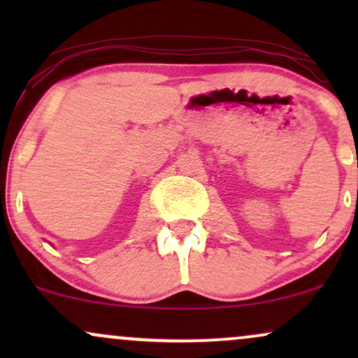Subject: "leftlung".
Here are the masks:
<instances>
[{
	"label": "left lung",
	"mask_w": 358,
	"mask_h": 358,
	"mask_svg": "<svg viewBox=\"0 0 358 358\" xmlns=\"http://www.w3.org/2000/svg\"><path fill=\"white\" fill-rule=\"evenodd\" d=\"M357 166H358V162H357ZM357 199H358V192H357ZM357 202H358V200H357Z\"/></svg>",
	"instance_id": "8db88e82"
}]
</instances>
